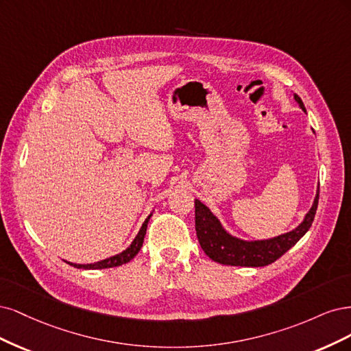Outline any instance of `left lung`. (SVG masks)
Returning <instances> with one entry per match:
<instances>
[{"instance_id": "8db88e82", "label": "left lung", "mask_w": 351, "mask_h": 351, "mask_svg": "<svg viewBox=\"0 0 351 351\" xmlns=\"http://www.w3.org/2000/svg\"><path fill=\"white\" fill-rule=\"evenodd\" d=\"M295 100L306 112L302 99L295 93ZM319 186L316 189V195L311 210L304 216L303 221L287 233L278 234L271 239L263 241H243L226 230L220 220L214 216L210 208L195 199V230L198 242L202 251L210 256L213 261L223 265L233 267H265L285 255L291 246H295L303 234L309 230L315 219L316 208H318Z\"/></svg>"}]
</instances>
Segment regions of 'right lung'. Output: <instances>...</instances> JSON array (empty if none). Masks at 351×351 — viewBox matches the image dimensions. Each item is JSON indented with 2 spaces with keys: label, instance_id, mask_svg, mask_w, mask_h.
<instances>
[{
  "label": "right lung",
  "instance_id": "right-lung-1",
  "mask_svg": "<svg viewBox=\"0 0 351 351\" xmlns=\"http://www.w3.org/2000/svg\"><path fill=\"white\" fill-rule=\"evenodd\" d=\"M150 217H152V214H150L149 217L145 219V221L143 223L138 234L135 236V239L132 241V243L127 247L125 251H122L121 254L114 255V256H110V258L101 259V261H97V263H93V264H73V263H69V264L73 265V267H75V268H83V269H104V268L119 267V265H123V264L130 263L131 259H132L135 255H137L138 251L141 250L143 242H144V236H145V232H147V224H149Z\"/></svg>",
  "mask_w": 351,
  "mask_h": 351
}]
</instances>
